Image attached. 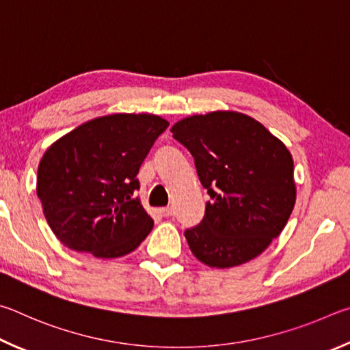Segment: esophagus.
Returning <instances> with one entry per match:
<instances>
[{"instance_id": "1", "label": "esophagus", "mask_w": 350, "mask_h": 350, "mask_svg": "<svg viewBox=\"0 0 350 350\" xmlns=\"http://www.w3.org/2000/svg\"><path fill=\"white\" fill-rule=\"evenodd\" d=\"M159 212H161V215H163V217L167 218V217H172V215H174V207H170V206H167V207H163V209L159 211Z\"/></svg>"}]
</instances>
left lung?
Returning <instances> with one entry per match:
<instances>
[{
    "label": "left lung",
    "instance_id": "left-lung-1",
    "mask_svg": "<svg viewBox=\"0 0 350 350\" xmlns=\"http://www.w3.org/2000/svg\"><path fill=\"white\" fill-rule=\"evenodd\" d=\"M170 132L192 153L211 195L204 218L185 232L192 254L218 269L256 258L295 206L291 152L261 122L230 110L189 116Z\"/></svg>",
    "mask_w": 350,
    "mask_h": 350
}]
</instances>
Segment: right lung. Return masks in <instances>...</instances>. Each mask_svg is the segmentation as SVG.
<instances>
[{"instance_id": "right-lung-1", "label": "right lung", "mask_w": 350, "mask_h": 350, "mask_svg": "<svg viewBox=\"0 0 350 350\" xmlns=\"http://www.w3.org/2000/svg\"><path fill=\"white\" fill-rule=\"evenodd\" d=\"M167 126L158 115L115 113L84 122L49 147L36 195L64 246L118 258L150 234L153 219L135 197L137 175Z\"/></svg>"}]
</instances>
